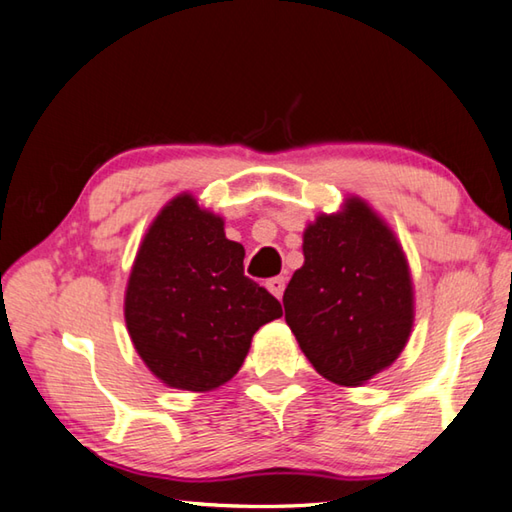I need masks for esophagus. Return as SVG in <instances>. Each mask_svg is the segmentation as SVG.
<instances>
[{
  "label": "esophagus",
  "instance_id": "obj_1",
  "mask_svg": "<svg viewBox=\"0 0 512 512\" xmlns=\"http://www.w3.org/2000/svg\"><path fill=\"white\" fill-rule=\"evenodd\" d=\"M285 285H287V281H285V278L283 276H276V278H269V281H267V289H269V292H272L276 298H278V301H281V298H283V292H285Z\"/></svg>",
  "mask_w": 512,
  "mask_h": 512
}]
</instances>
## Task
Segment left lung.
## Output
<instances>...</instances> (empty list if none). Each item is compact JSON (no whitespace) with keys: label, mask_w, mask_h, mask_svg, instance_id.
Returning <instances> with one entry per match:
<instances>
[{"label":"left lung","mask_w":512,"mask_h":512,"mask_svg":"<svg viewBox=\"0 0 512 512\" xmlns=\"http://www.w3.org/2000/svg\"><path fill=\"white\" fill-rule=\"evenodd\" d=\"M305 263L289 281L285 321L323 379L368 383L399 359L414 323L408 258L390 225L359 196L303 231Z\"/></svg>","instance_id":"obj_1"}]
</instances>
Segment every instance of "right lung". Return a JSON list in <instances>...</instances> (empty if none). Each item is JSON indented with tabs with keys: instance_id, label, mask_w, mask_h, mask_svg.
<instances>
[{
	"instance_id": "right-lung-1",
	"label": "right lung",
	"mask_w": 512,
	"mask_h": 512,
	"mask_svg": "<svg viewBox=\"0 0 512 512\" xmlns=\"http://www.w3.org/2000/svg\"><path fill=\"white\" fill-rule=\"evenodd\" d=\"M245 247L191 194L153 218L133 260L124 321L144 365L176 390L209 392L234 379L258 327L283 316L243 272Z\"/></svg>"
}]
</instances>
